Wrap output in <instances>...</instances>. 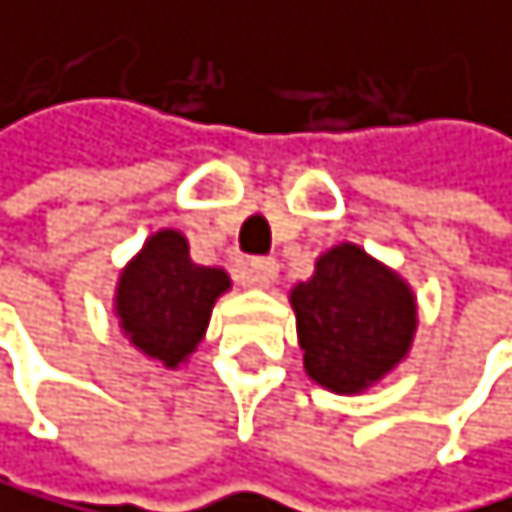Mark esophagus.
Instances as JSON below:
<instances>
[{
	"mask_svg": "<svg viewBox=\"0 0 512 512\" xmlns=\"http://www.w3.org/2000/svg\"><path fill=\"white\" fill-rule=\"evenodd\" d=\"M280 274V264L274 258H251L245 267H242V280L248 286H270Z\"/></svg>",
	"mask_w": 512,
	"mask_h": 512,
	"instance_id": "1",
	"label": "esophagus"
}]
</instances>
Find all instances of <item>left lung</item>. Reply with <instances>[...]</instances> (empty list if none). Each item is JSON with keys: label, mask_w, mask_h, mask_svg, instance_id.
<instances>
[{"label": "left lung", "mask_w": 512, "mask_h": 512, "mask_svg": "<svg viewBox=\"0 0 512 512\" xmlns=\"http://www.w3.org/2000/svg\"><path fill=\"white\" fill-rule=\"evenodd\" d=\"M309 379L360 395L408 357L417 306L411 286L360 245H334L290 293Z\"/></svg>", "instance_id": "1"}]
</instances>
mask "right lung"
<instances>
[{
    "mask_svg": "<svg viewBox=\"0 0 512 512\" xmlns=\"http://www.w3.org/2000/svg\"><path fill=\"white\" fill-rule=\"evenodd\" d=\"M229 286L222 267L191 261L187 238L178 229H162L123 267L114 312L136 350L175 369L203 341L216 299Z\"/></svg>",
    "mask_w": 512,
    "mask_h": 512,
    "instance_id": "obj_1",
    "label": "right lung"
}]
</instances>
